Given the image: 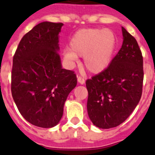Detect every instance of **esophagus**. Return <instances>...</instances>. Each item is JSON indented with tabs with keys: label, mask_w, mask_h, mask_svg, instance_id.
Wrapping results in <instances>:
<instances>
[{
	"label": "esophagus",
	"mask_w": 155,
	"mask_h": 155,
	"mask_svg": "<svg viewBox=\"0 0 155 155\" xmlns=\"http://www.w3.org/2000/svg\"><path fill=\"white\" fill-rule=\"evenodd\" d=\"M78 83H80L81 84H84L85 81H84V78H82V77H81V76H78Z\"/></svg>",
	"instance_id": "obj_1"
}]
</instances>
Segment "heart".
Segmentation results:
<instances>
[{
  "label": "heart",
  "mask_w": 155,
  "mask_h": 155,
  "mask_svg": "<svg viewBox=\"0 0 155 155\" xmlns=\"http://www.w3.org/2000/svg\"><path fill=\"white\" fill-rule=\"evenodd\" d=\"M70 49L64 50L68 63L83 57V64L88 72L102 73L111 64L116 46V37L112 30L83 28L76 31L70 40Z\"/></svg>",
  "instance_id": "1"
}]
</instances>
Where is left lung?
I'll return each instance as SVG.
<instances>
[{
  "label": "left lung",
  "instance_id": "8db88e82",
  "mask_svg": "<svg viewBox=\"0 0 155 155\" xmlns=\"http://www.w3.org/2000/svg\"><path fill=\"white\" fill-rule=\"evenodd\" d=\"M124 42L105 71L86 81L87 114L94 126L109 129L124 123L141 98L143 57L134 36L122 27Z\"/></svg>",
  "mask_w": 155,
  "mask_h": 155
}]
</instances>
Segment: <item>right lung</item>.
I'll return each instance as SVG.
<instances>
[{"mask_svg": "<svg viewBox=\"0 0 155 155\" xmlns=\"http://www.w3.org/2000/svg\"><path fill=\"white\" fill-rule=\"evenodd\" d=\"M63 23L43 21L27 32L13 57L12 94L21 116L42 128L58 124L68 94L77 85L74 72L63 69L59 33Z\"/></svg>", "mask_w": 155, "mask_h": 155, "instance_id": "1", "label": "right lung"}]
</instances>
